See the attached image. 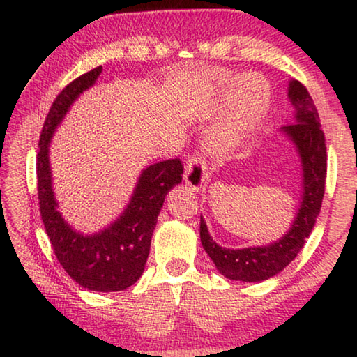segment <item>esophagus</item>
Segmentation results:
<instances>
[{"label": "esophagus", "mask_w": 357, "mask_h": 357, "mask_svg": "<svg viewBox=\"0 0 357 357\" xmlns=\"http://www.w3.org/2000/svg\"><path fill=\"white\" fill-rule=\"evenodd\" d=\"M208 167L200 157H190L184 169V181L190 189L199 190L208 183Z\"/></svg>", "instance_id": "1"}]
</instances>
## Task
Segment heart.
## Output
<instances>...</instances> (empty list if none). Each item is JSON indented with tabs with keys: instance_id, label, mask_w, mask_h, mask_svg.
<instances>
[{
	"instance_id": "b5f03b06",
	"label": "heart",
	"mask_w": 357,
	"mask_h": 357,
	"mask_svg": "<svg viewBox=\"0 0 357 357\" xmlns=\"http://www.w3.org/2000/svg\"><path fill=\"white\" fill-rule=\"evenodd\" d=\"M208 79L209 90L214 97L224 93L228 84L232 82L225 93L218 121L209 128L206 137V148L209 151L214 154H227L240 148L267 116L271 100L270 84L256 71L243 73L231 81L230 73L216 70L209 73ZM251 107L255 109L251 110Z\"/></svg>"
}]
</instances>
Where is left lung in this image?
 I'll return each mask as SVG.
<instances>
[{
  "mask_svg": "<svg viewBox=\"0 0 357 357\" xmlns=\"http://www.w3.org/2000/svg\"><path fill=\"white\" fill-rule=\"evenodd\" d=\"M287 98L294 107V117L287 126L280 128V133L296 149L302 173L301 197L291 227L278 240L267 245L230 250L213 240L205 219L200 216L203 250L216 265L219 273L229 280L259 282L278 275L301 252L319 214L327 169L324 133L308 90L296 79L289 81Z\"/></svg>",
  "mask_w": 357,
  "mask_h": 357,
  "instance_id": "obj_1",
  "label": "left lung"
}]
</instances>
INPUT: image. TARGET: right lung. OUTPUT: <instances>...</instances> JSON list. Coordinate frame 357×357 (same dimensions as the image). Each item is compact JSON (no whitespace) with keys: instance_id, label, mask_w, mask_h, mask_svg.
<instances>
[{"instance_id":"obj_1","label":"right lung","mask_w":357,"mask_h":357,"mask_svg":"<svg viewBox=\"0 0 357 357\" xmlns=\"http://www.w3.org/2000/svg\"><path fill=\"white\" fill-rule=\"evenodd\" d=\"M101 70L97 66L68 84L50 106L39 138L38 199L44 229L66 273L89 291L117 292L135 284L143 275L157 218L168 192L183 181V163L172 158L146 167L127 206L105 229L82 234L68 222L59 211L54 190L50 141L75 101L95 86Z\"/></svg>"}]
</instances>
